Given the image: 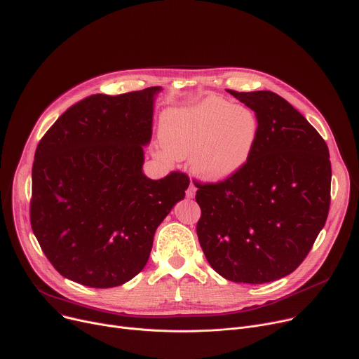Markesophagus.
<instances>
[{
	"instance_id": "obj_1",
	"label": "esophagus",
	"mask_w": 359,
	"mask_h": 359,
	"mask_svg": "<svg viewBox=\"0 0 359 359\" xmlns=\"http://www.w3.org/2000/svg\"><path fill=\"white\" fill-rule=\"evenodd\" d=\"M194 194H196V187H194L193 183H190L189 187H187V190H186V198H187V199H193Z\"/></svg>"
}]
</instances>
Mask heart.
Masks as SVG:
<instances>
[{
    "label": "heart",
    "mask_w": 359,
    "mask_h": 359,
    "mask_svg": "<svg viewBox=\"0 0 359 359\" xmlns=\"http://www.w3.org/2000/svg\"><path fill=\"white\" fill-rule=\"evenodd\" d=\"M259 135L256 114L219 97L169 109L160 117L163 157L186 158L199 177L219 182L239 172L252 156Z\"/></svg>",
    "instance_id": "1"
}]
</instances>
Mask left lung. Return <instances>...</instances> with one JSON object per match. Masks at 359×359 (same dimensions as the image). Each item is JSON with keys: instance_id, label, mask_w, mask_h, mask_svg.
<instances>
[{"instance_id": "1", "label": "left lung", "mask_w": 359, "mask_h": 359, "mask_svg": "<svg viewBox=\"0 0 359 359\" xmlns=\"http://www.w3.org/2000/svg\"><path fill=\"white\" fill-rule=\"evenodd\" d=\"M259 120L246 165L219 183H194L198 238L209 265L236 283H266L295 271L327 222L330 150L311 123L272 91L227 90Z\"/></svg>"}]
</instances>
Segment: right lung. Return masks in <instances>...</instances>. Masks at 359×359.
Returning a JSON list of instances; mask_svg holds the SVG:
<instances>
[{"mask_svg": "<svg viewBox=\"0 0 359 359\" xmlns=\"http://www.w3.org/2000/svg\"><path fill=\"white\" fill-rule=\"evenodd\" d=\"M161 87L94 94L40 140L32 165L31 227L60 275L114 287L146 266L157 226L184 198L189 177L143 173Z\"/></svg>", "mask_w": 359, "mask_h": 359, "instance_id": "right-lung-1", "label": "right lung"}]
</instances>
